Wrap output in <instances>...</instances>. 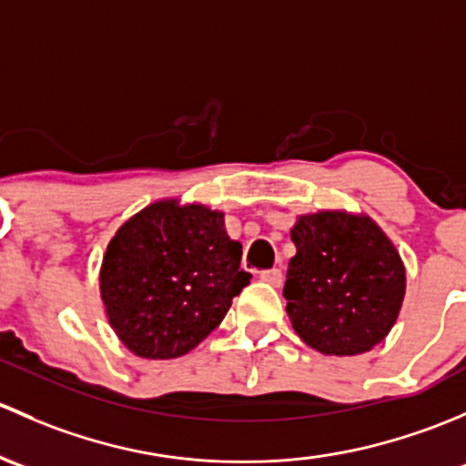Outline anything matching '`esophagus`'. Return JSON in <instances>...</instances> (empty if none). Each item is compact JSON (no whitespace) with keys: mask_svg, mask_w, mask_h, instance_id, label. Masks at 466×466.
<instances>
[{"mask_svg":"<svg viewBox=\"0 0 466 466\" xmlns=\"http://www.w3.org/2000/svg\"><path fill=\"white\" fill-rule=\"evenodd\" d=\"M260 278L265 282H268V285L278 287L282 282V271H280V268H268V271H262L260 273Z\"/></svg>","mask_w":466,"mask_h":466,"instance_id":"esophagus-1","label":"esophagus"}]
</instances>
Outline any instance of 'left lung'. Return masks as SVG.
<instances>
[{
    "label": "left lung",
    "instance_id": "left-lung-1",
    "mask_svg": "<svg viewBox=\"0 0 466 466\" xmlns=\"http://www.w3.org/2000/svg\"><path fill=\"white\" fill-rule=\"evenodd\" d=\"M296 256L285 294L291 328L328 357L368 352L390 334L406 296V267L366 213L316 210L289 231Z\"/></svg>",
    "mask_w": 466,
    "mask_h": 466
}]
</instances>
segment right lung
<instances>
[{
  "label": "right lung",
  "mask_w": 466,
  "mask_h": 466,
  "mask_svg": "<svg viewBox=\"0 0 466 466\" xmlns=\"http://www.w3.org/2000/svg\"><path fill=\"white\" fill-rule=\"evenodd\" d=\"M242 244L222 210L163 198L129 215L103 253L100 299L118 340L138 359L184 357L248 285Z\"/></svg>",
  "instance_id": "obj_1"
}]
</instances>
